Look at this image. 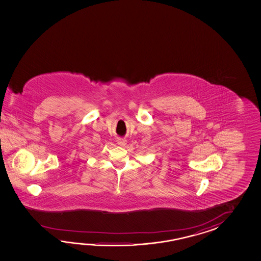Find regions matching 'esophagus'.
<instances>
[{
	"mask_svg": "<svg viewBox=\"0 0 261 261\" xmlns=\"http://www.w3.org/2000/svg\"><path fill=\"white\" fill-rule=\"evenodd\" d=\"M127 143V141H126V139L124 138H118L117 139V144H119V145H121V146H124L125 144Z\"/></svg>",
	"mask_w": 261,
	"mask_h": 261,
	"instance_id": "obj_1",
	"label": "esophagus"
}]
</instances>
